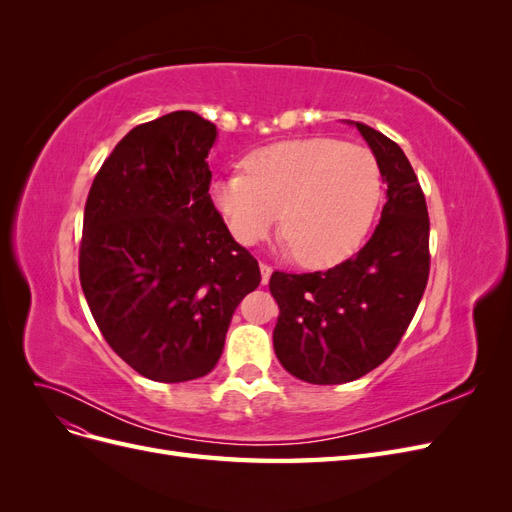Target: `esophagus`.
<instances>
[{"mask_svg": "<svg viewBox=\"0 0 512 512\" xmlns=\"http://www.w3.org/2000/svg\"><path fill=\"white\" fill-rule=\"evenodd\" d=\"M271 273H273V267H269L267 262H260V277H262V284H269V280H271Z\"/></svg>", "mask_w": 512, "mask_h": 512, "instance_id": "esophagus-1", "label": "esophagus"}]
</instances>
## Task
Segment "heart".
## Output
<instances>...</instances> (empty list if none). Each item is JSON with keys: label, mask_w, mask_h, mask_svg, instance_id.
<instances>
[{"label": "heart", "mask_w": 512, "mask_h": 512, "mask_svg": "<svg viewBox=\"0 0 512 512\" xmlns=\"http://www.w3.org/2000/svg\"><path fill=\"white\" fill-rule=\"evenodd\" d=\"M245 173L211 183L213 207L243 245L265 239L282 218L286 247L305 267L348 258L376 218L382 179L376 158L335 138H290L245 158Z\"/></svg>", "instance_id": "obj_1"}]
</instances>
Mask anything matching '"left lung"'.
<instances>
[{"label": "left lung", "mask_w": 512, "mask_h": 512, "mask_svg": "<svg viewBox=\"0 0 512 512\" xmlns=\"http://www.w3.org/2000/svg\"><path fill=\"white\" fill-rule=\"evenodd\" d=\"M386 183L371 239L342 265L271 275L280 305L277 359L309 384H344L389 359L416 312L429 277V218L421 185L397 143L359 121Z\"/></svg>", "instance_id": "obj_1"}]
</instances>
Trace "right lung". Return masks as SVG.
<instances>
[{"mask_svg":"<svg viewBox=\"0 0 512 512\" xmlns=\"http://www.w3.org/2000/svg\"><path fill=\"white\" fill-rule=\"evenodd\" d=\"M218 128L175 111L121 138L91 185L79 258L98 329L156 382L207 376L232 314L260 284L209 196Z\"/></svg>","mask_w":512,"mask_h":512,"instance_id":"1","label":"right lung"}]
</instances>
